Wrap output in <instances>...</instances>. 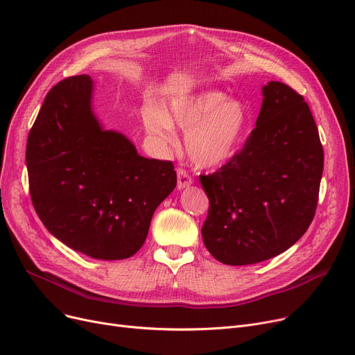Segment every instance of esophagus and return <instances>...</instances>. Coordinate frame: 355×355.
I'll return each instance as SVG.
<instances>
[{
    "mask_svg": "<svg viewBox=\"0 0 355 355\" xmlns=\"http://www.w3.org/2000/svg\"><path fill=\"white\" fill-rule=\"evenodd\" d=\"M177 177H178V189L181 190V189H185V187H189V185H191L193 184V177H191V174L190 173H187L184 170V168H178L177 170Z\"/></svg>",
    "mask_w": 355,
    "mask_h": 355,
    "instance_id": "34e87169",
    "label": "esophagus"
}]
</instances>
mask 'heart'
Masks as SVG:
<instances>
[{"instance_id": "obj_1", "label": "heart", "mask_w": 355, "mask_h": 355, "mask_svg": "<svg viewBox=\"0 0 355 355\" xmlns=\"http://www.w3.org/2000/svg\"><path fill=\"white\" fill-rule=\"evenodd\" d=\"M144 123L149 134L165 144L175 141L174 123L187 129L185 146L191 161L213 168L237 151L248 132L249 114L243 103L227 99L225 93L204 90L173 98L165 112L148 107Z\"/></svg>"}]
</instances>
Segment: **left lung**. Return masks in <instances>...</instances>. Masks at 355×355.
I'll return each instance as SVG.
<instances>
[{"label":"left lung","mask_w":355,"mask_h":355,"mask_svg":"<svg viewBox=\"0 0 355 355\" xmlns=\"http://www.w3.org/2000/svg\"><path fill=\"white\" fill-rule=\"evenodd\" d=\"M243 148L200 175L210 206L201 234L218 262L241 266L281 254L313 220L324 170L318 128L304 96L269 82Z\"/></svg>","instance_id":"obj_1"}]
</instances>
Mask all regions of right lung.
<instances>
[{"label":"right lung","mask_w":355,"mask_h":355,"mask_svg":"<svg viewBox=\"0 0 355 355\" xmlns=\"http://www.w3.org/2000/svg\"><path fill=\"white\" fill-rule=\"evenodd\" d=\"M87 74L54 85L26 149L30 196L46 229L73 250L119 260L144 245L155 209L177 185L171 161L148 159L105 130Z\"/></svg>","instance_id":"right-lung-1"}]
</instances>
